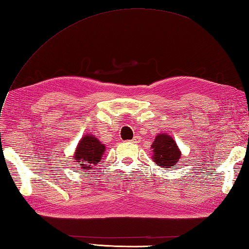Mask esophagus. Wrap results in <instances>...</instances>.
Segmentation results:
<instances>
[{
  "label": "esophagus",
  "mask_w": 249,
  "mask_h": 249,
  "mask_svg": "<svg viewBox=\"0 0 249 249\" xmlns=\"http://www.w3.org/2000/svg\"><path fill=\"white\" fill-rule=\"evenodd\" d=\"M130 142H133V143H139L140 142V136H135L133 140H130Z\"/></svg>",
  "instance_id": "34e87169"
}]
</instances>
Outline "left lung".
<instances>
[{
    "label": "left lung",
    "mask_w": 249,
    "mask_h": 249,
    "mask_svg": "<svg viewBox=\"0 0 249 249\" xmlns=\"http://www.w3.org/2000/svg\"><path fill=\"white\" fill-rule=\"evenodd\" d=\"M152 151L154 153L153 160L161 168H172L177 165L181 158V151L173 140L172 137L167 134H160L153 142Z\"/></svg>",
    "instance_id": "1"
}]
</instances>
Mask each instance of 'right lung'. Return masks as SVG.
Listing matches in <instances>:
<instances>
[{
  "label": "right lung",
  "instance_id": "1",
  "mask_svg": "<svg viewBox=\"0 0 249 249\" xmlns=\"http://www.w3.org/2000/svg\"><path fill=\"white\" fill-rule=\"evenodd\" d=\"M105 149V144L100 143L96 137L93 135H84L77 145L73 160L82 166L81 168L83 170H91L94 166L99 163Z\"/></svg>",
  "mask_w": 249,
  "mask_h": 249
}]
</instances>
